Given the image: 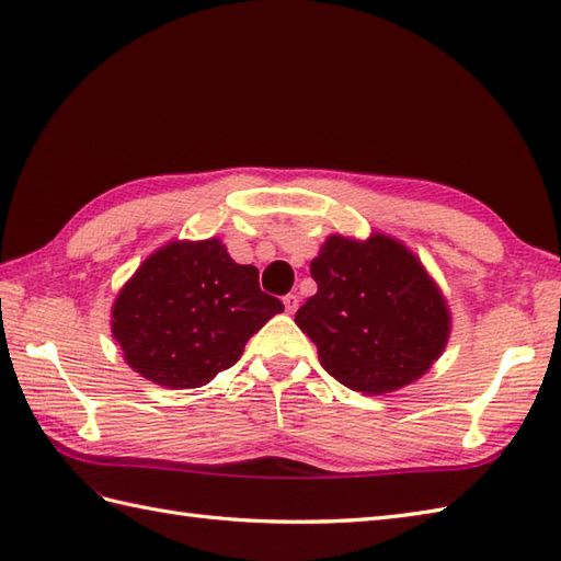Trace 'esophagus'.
<instances>
[{"label": "esophagus", "mask_w": 561, "mask_h": 561, "mask_svg": "<svg viewBox=\"0 0 561 561\" xmlns=\"http://www.w3.org/2000/svg\"><path fill=\"white\" fill-rule=\"evenodd\" d=\"M284 308H286V312H289V316H294V312L298 310V296L296 294H286L284 296Z\"/></svg>", "instance_id": "34e87169"}]
</instances>
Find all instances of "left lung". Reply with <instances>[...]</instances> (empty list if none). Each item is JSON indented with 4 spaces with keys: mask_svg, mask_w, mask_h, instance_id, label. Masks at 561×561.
<instances>
[{
    "mask_svg": "<svg viewBox=\"0 0 561 561\" xmlns=\"http://www.w3.org/2000/svg\"><path fill=\"white\" fill-rule=\"evenodd\" d=\"M318 294L296 324L334 380L366 394L409 385L433 366L449 336V312L423 265L394 239L330 237L310 263Z\"/></svg>",
    "mask_w": 561,
    "mask_h": 561,
    "instance_id": "8db88e82",
    "label": "left lung"
}]
</instances>
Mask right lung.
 <instances>
[{
	"mask_svg": "<svg viewBox=\"0 0 561 561\" xmlns=\"http://www.w3.org/2000/svg\"><path fill=\"white\" fill-rule=\"evenodd\" d=\"M253 265L217 239L169 243L116 296L112 334L128 366L154 385L191 389L231 368L245 342L282 312Z\"/></svg>",
	"mask_w": 561,
	"mask_h": 561,
	"instance_id": "obj_1",
	"label": "right lung"
}]
</instances>
